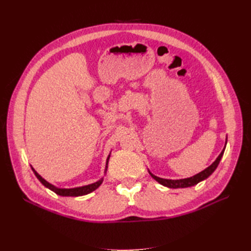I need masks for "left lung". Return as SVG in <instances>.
<instances>
[{
  "mask_svg": "<svg viewBox=\"0 0 251 251\" xmlns=\"http://www.w3.org/2000/svg\"><path fill=\"white\" fill-rule=\"evenodd\" d=\"M226 149V148H225ZM225 149H223V151L220 153V155L217 157L216 161L212 163L209 167H207L205 170H202L201 173L197 174L193 177L191 178H186V179H180V180H168V179H162V178H158L156 176H154L150 173V175L152 177L155 179L157 182H159L161 184L167 186V188H172V189H178V188H189V186H193L195 184H197L201 181L205 180L206 178L209 177V176L215 172L216 168L218 167V165L220 163V159L223 155V153H225Z\"/></svg>",
  "mask_w": 251,
  "mask_h": 251,
  "instance_id": "1",
  "label": "left lung"
}]
</instances>
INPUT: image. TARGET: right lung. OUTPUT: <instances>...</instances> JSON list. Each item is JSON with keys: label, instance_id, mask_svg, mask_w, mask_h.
<instances>
[{"label": "right lung", "instance_id": "1", "mask_svg": "<svg viewBox=\"0 0 251 251\" xmlns=\"http://www.w3.org/2000/svg\"><path fill=\"white\" fill-rule=\"evenodd\" d=\"M109 157H110V155H109ZM109 157L106 158V167H108ZM32 170H33V173H34V175L36 176V178L41 181L42 184H44V185L46 186V188H49L50 190L54 191L56 194L61 195V196H82V195H86V194L90 193V192H93V191H95L96 189H97L98 186H99L101 183H102V180H103V179H101V180L97 181V182H95V183H93V184H88V185H85V186H81V188H74V189H58V188H56V186H54L52 184L47 182V181H46L45 179L42 178L41 176H40L39 174H37L33 168H32ZM105 170H106V169H105Z\"/></svg>", "mask_w": 251, "mask_h": 251}]
</instances>
